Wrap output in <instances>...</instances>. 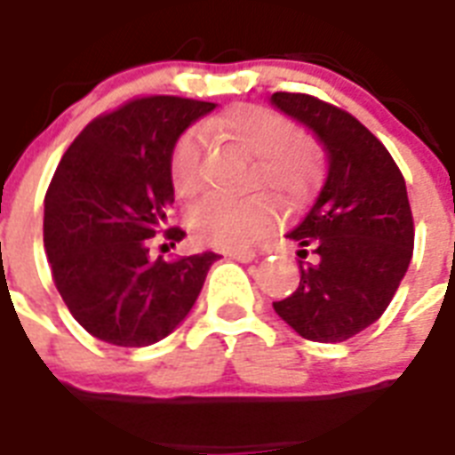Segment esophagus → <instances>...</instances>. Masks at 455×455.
<instances>
[{"instance_id": "esophagus-1", "label": "esophagus", "mask_w": 455, "mask_h": 455, "mask_svg": "<svg viewBox=\"0 0 455 455\" xmlns=\"http://www.w3.org/2000/svg\"><path fill=\"white\" fill-rule=\"evenodd\" d=\"M228 256L239 263H251L256 259V251L253 249H246V246H237V249H228Z\"/></svg>"}]
</instances>
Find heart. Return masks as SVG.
I'll use <instances>...</instances> for the list:
<instances>
[{
	"label": "heart",
	"mask_w": 455,
	"mask_h": 455,
	"mask_svg": "<svg viewBox=\"0 0 455 455\" xmlns=\"http://www.w3.org/2000/svg\"><path fill=\"white\" fill-rule=\"evenodd\" d=\"M213 128L242 151L253 156L251 185L275 192L284 204H299L308 195L318 161L315 151L299 137L297 125L287 116L267 107L244 104L230 108ZM204 132H182L171 154L172 189L182 199H192L202 189ZM280 218L277 204L267 195H251L239 202L204 199L189 211V230L202 244L244 246L259 242Z\"/></svg>",
	"instance_id": "b5f03b06"
}]
</instances>
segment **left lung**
<instances>
[{
    "label": "left lung",
    "mask_w": 455,
    "mask_h": 455,
    "mask_svg": "<svg viewBox=\"0 0 455 455\" xmlns=\"http://www.w3.org/2000/svg\"><path fill=\"white\" fill-rule=\"evenodd\" d=\"M313 130L327 151V178L287 235L304 246L294 294L273 301L280 318L311 341H347L387 311L413 256L406 180L387 147L354 116L301 92L270 97Z\"/></svg>",
    "instance_id": "1"
}]
</instances>
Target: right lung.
<instances>
[{
  "instance_id": "add662e5",
  "label": "right lung",
  "mask_w": 455,
  "mask_h": 455,
  "mask_svg": "<svg viewBox=\"0 0 455 455\" xmlns=\"http://www.w3.org/2000/svg\"><path fill=\"white\" fill-rule=\"evenodd\" d=\"M211 101L140 97L94 118L63 154L44 196V249L73 318L116 347L156 344L188 318L218 253L149 259L175 202L178 137ZM185 237L165 230L172 244Z\"/></svg>"
}]
</instances>
